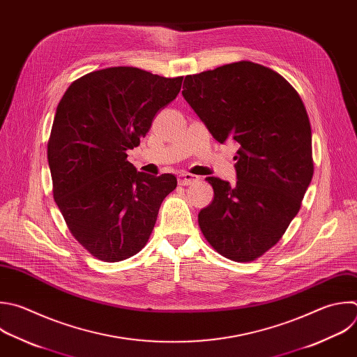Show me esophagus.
Here are the masks:
<instances>
[{"label":"esophagus","instance_id":"34e87169","mask_svg":"<svg viewBox=\"0 0 357 357\" xmlns=\"http://www.w3.org/2000/svg\"><path fill=\"white\" fill-rule=\"evenodd\" d=\"M195 182H197V176H195V175H192V174L181 172V174L178 175V183H179V185L188 186V185H193Z\"/></svg>","mask_w":357,"mask_h":357}]
</instances>
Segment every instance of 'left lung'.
Returning a JSON list of instances; mask_svg holds the SVG:
<instances>
[{
	"label": "left lung",
	"instance_id": "8db88e82",
	"mask_svg": "<svg viewBox=\"0 0 357 357\" xmlns=\"http://www.w3.org/2000/svg\"><path fill=\"white\" fill-rule=\"evenodd\" d=\"M182 95L218 143L240 146L235 185L207 178L214 199L199 213L200 229L222 257L254 261L282 238L312 179L304 103L280 74L252 61L188 75Z\"/></svg>",
	"mask_w": 357,
	"mask_h": 357
}]
</instances>
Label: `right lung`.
<instances>
[{"label":"right lung","instance_id":"obj_1","mask_svg":"<svg viewBox=\"0 0 357 357\" xmlns=\"http://www.w3.org/2000/svg\"><path fill=\"white\" fill-rule=\"evenodd\" d=\"M182 77L110 67L74 81L53 121L47 160L54 200L74 238L103 262L144 248L176 176L139 172L128 150L176 98Z\"/></svg>","mask_w":357,"mask_h":357}]
</instances>
